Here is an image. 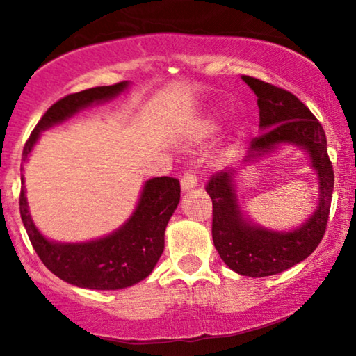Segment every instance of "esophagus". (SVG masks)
<instances>
[{"label": "esophagus", "instance_id": "esophagus-1", "mask_svg": "<svg viewBox=\"0 0 356 356\" xmlns=\"http://www.w3.org/2000/svg\"><path fill=\"white\" fill-rule=\"evenodd\" d=\"M196 186H197L196 172H194V170H186V173H184L181 178V189L183 191H189V189H193Z\"/></svg>", "mask_w": 356, "mask_h": 356}]
</instances>
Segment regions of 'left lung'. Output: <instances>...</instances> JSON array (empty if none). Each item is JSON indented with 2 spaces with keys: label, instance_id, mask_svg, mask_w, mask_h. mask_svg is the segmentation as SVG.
<instances>
[{
  "label": "left lung",
  "instance_id": "obj_1",
  "mask_svg": "<svg viewBox=\"0 0 356 356\" xmlns=\"http://www.w3.org/2000/svg\"><path fill=\"white\" fill-rule=\"evenodd\" d=\"M257 97L259 128L251 140L245 163L254 162L280 144L298 145L309 155L319 178V202L303 225L290 232H274L243 216L235 193V172L212 175L206 191L212 199V240L222 261L240 275L267 277L280 274L305 261L323 240L334 191V170L327 155L323 126L308 106L289 90L243 76Z\"/></svg>",
  "mask_w": 356,
  "mask_h": 356
}]
</instances>
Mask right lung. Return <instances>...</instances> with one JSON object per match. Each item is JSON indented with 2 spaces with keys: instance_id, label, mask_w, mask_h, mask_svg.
<instances>
[{
  "instance_id": "add662e5",
  "label": "right lung",
  "mask_w": 356,
  "mask_h": 356,
  "mask_svg": "<svg viewBox=\"0 0 356 356\" xmlns=\"http://www.w3.org/2000/svg\"><path fill=\"white\" fill-rule=\"evenodd\" d=\"M129 82L66 95L53 104L38 121L22 150V162H27L42 131L61 123L92 104L115 99L128 89ZM21 172L24 167L21 165ZM19 209L33 250L48 270L67 284L90 290H120L144 280L154 270L165 246V228L179 202V181L160 177L144 183L139 202L133 216L110 235L86 243H58L38 232L29 213L24 175H21Z\"/></svg>"
}]
</instances>
